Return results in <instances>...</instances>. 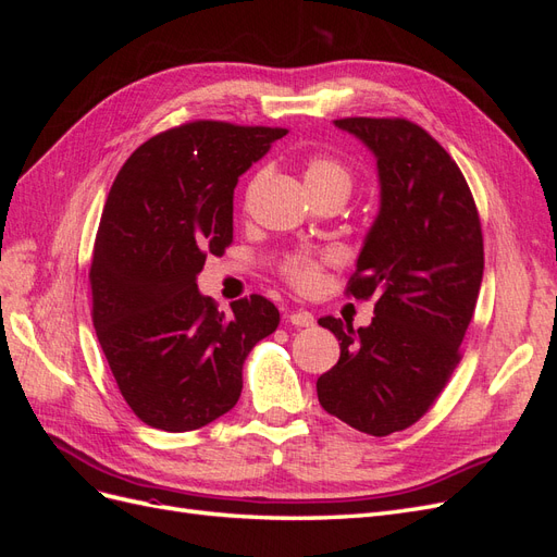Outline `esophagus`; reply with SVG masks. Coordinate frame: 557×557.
<instances>
[{"label":"esophagus","instance_id":"obj_1","mask_svg":"<svg viewBox=\"0 0 557 557\" xmlns=\"http://www.w3.org/2000/svg\"><path fill=\"white\" fill-rule=\"evenodd\" d=\"M288 320L295 327H311L313 325V313L305 309H295L288 313Z\"/></svg>","mask_w":557,"mask_h":557}]
</instances>
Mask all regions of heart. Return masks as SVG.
<instances>
[{
    "label": "heart",
    "mask_w": 557,
    "mask_h": 557,
    "mask_svg": "<svg viewBox=\"0 0 557 557\" xmlns=\"http://www.w3.org/2000/svg\"><path fill=\"white\" fill-rule=\"evenodd\" d=\"M262 178L264 172L256 176L252 185L260 183ZM305 181L315 199H323L330 195H339L346 199L352 188V172L334 156H311L305 162ZM332 262L334 252L330 250H295L281 260L278 274L297 293H313L320 281H323L325 267Z\"/></svg>",
    "instance_id": "b5f03b06"
}]
</instances>
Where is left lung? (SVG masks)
Returning <instances> with one entry per match:
<instances>
[{
  "instance_id": "1",
  "label": "left lung",
  "mask_w": 557,
  "mask_h": 557,
  "mask_svg": "<svg viewBox=\"0 0 557 557\" xmlns=\"http://www.w3.org/2000/svg\"><path fill=\"white\" fill-rule=\"evenodd\" d=\"M376 156L381 211L346 295L374 299L369 327L325 315L342 346L318 379L330 416L372 436L411 428L442 395L462 352L483 278V232L460 166L407 117H339Z\"/></svg>"
}]
</instances>
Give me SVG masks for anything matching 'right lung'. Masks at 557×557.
<instances>
[{"instance_id": "obj_1", "label": "right lung", "mask_w": 557, "mask_h": 557, "mask_svg": "<svg viewBox=\"0 0 557 557\" xmlns=\"http://www.w3.org/2000/svg\"><path fill=\"white\" fill-rule=\"evenodd\" d=\"M285 134L185 123L141 144L111 185L90 264L92 325L117 391L150 428L190 432L227 413L248 352L278 327L262 295L218 311L197 274L232 244L239 176Z\"/></svg>"}]
</instances>
